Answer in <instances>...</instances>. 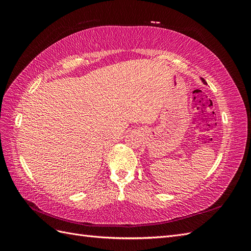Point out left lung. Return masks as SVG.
<instances>
[{"label":"left lung","instance_id":"obj_1","mask_svg":"<svg viewBox=\"0 0 251 251\" xmlns=\"http://www.w3.org/2000/svg\"><path fill=\"white\" fill-rule=\"evenodd\" d=\"M201 79H202V81H203V82H204V83H206V81H205V80H204V79H203V78H201Z\"/></svg>","mask_w":251,"mask_h":251}]
</instances>
